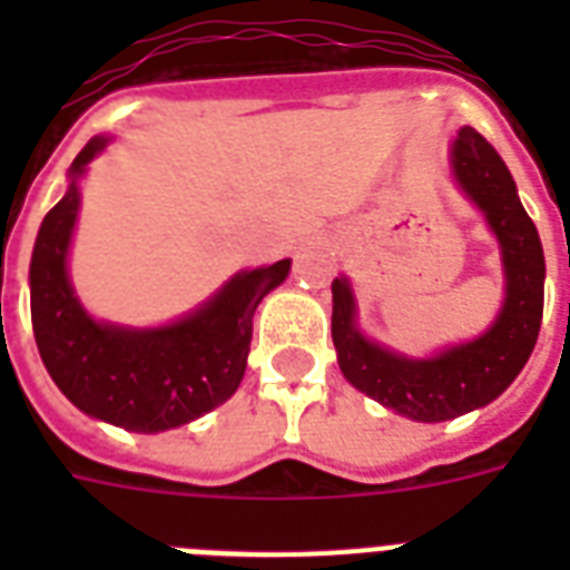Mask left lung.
<instances>
[{
	"label": "left lung",
	"instance_id": "left-lung-1",
	"mask_svg": "<svg viewBox=\"0 0 570 570\" xmlns=\"http://www.w3.org/2000/svg\"><path fill=\"white\" fill-rule=\"evenodd\" d=\"M461 191L485 215L503 259L505 298L479 337L411 357L381 346L357 328V302L346 275L334 277L331 337L352 387L416 423H443L494 402L530 361L544 313V250L523 209L518 186L494 147L473 127H461L450 147Z\"/></svg>",
	"mask_w": 570,
	"mask_h": 570
}]
</instances>
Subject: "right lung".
Listing matches in <instances>:
<instances>
[{
	"mask_svg": "<svg viewBox=\"0 0 570 570\" xmlns=\"http://www.w3.org/2000/svg\"><path fill=\"white\" fill-rule=\"evenodd\" d=\"M111 138L94 136L70 165V183L40 222L29 266L31 328L40 361L82 414L127 432L186 425L236 393L257 304L289 275V259L245 268L200 307L159 328L94 320L67 272L79 215V180Z\"/></svg>",
	"mask_w": 570,
	"mask_h": 570,
	"instance_id": "obj_1",
	"label": "right lung"
}]
</instances>
